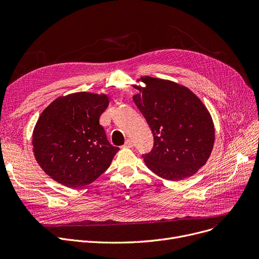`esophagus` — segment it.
I'll list each match as a JSON object with an SVG mask.
<instances>
[{"label":"esophagus","mask_w":259,"mask_h":259,"mask_svg":"<svg viewBox=\"0 0 259 259\" xmlns=\"http://www.w3.org/2000/svg\"><path fill=\"white\" fill-rule=\"evenodd\" d=\"M122 147H124V148H132L133 147V142L131 140H127Z\"/></svg>","instance_id":"esophagus-1"}]
</instances>
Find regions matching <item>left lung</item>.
Wrapping results in <instances>:
<instances>
[{
    "mask_svg": "<svg viewBox=\"0 0 259 259\" xmlns=\"http://www.w3.org/2000/svg\"><path fill=\"white\" fill-rule=\"evenodd\" d=\"M146 87L133 101L150 127L154 145L144 154L147 167L160 178L181 181L206 164L214 145V125L208 109L196 95L174 81L141 78Z\"/></svg>",
    "mask_w": 259,
    "mask_h": 259,
    "instance_id": "left-lung-1",
    "label": "left lung"
}]
</instances>
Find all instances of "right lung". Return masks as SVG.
<instances>
[{
	"instance_id": "right-lung-1",
	"label": "right lung",
	"mask_w": 259,
	"mask_h": 259,
	"mask_svg": "<svg viewBox=\"0 0 259 259\" xmlns=\"http://www.w3.org/2000/svg\"><path fill=\"white\" fill-rule=\"evenodd\" d=\"M106 94L76 92L54 100L39 115L32 134L33 153L52 180L69 188L91 184L119 150L108 142L100 116Z\"/></svg>"
}]
</instances>
